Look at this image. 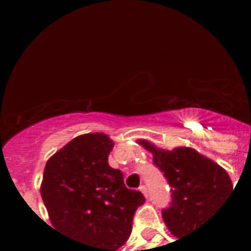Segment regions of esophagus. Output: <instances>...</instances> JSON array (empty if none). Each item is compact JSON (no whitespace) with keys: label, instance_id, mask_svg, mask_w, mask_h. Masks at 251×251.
<instances>
[{"label":"esophagus","instance_id":"esophagus-1","mask_svg":"<svg viewBox=\"0 0 251 251\" xmlns=\"http://www.w3.org/2000/svg\"><path fill=\"white\" fill-rule=\"evenodd\" d=\"M139 191H141L142 194L145 195L146 198H147V197H149V190H147V187H146L145 185H142V186L139 187Z\"/></svg>","mask_w":251,"mask_h":251}]
</instances>
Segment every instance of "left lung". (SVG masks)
<instances>
[{
  "mask_svg": "<svg viewBox=\"0 0 251 251\" xmlns=\"http://www.w3.org/2000/svg\"><path fill=\"white\" fill-rule=\"evenodd\" d=\"M138 143L152 153L153 164L167 178L172 191L171 206L163 210V220L175 237L181 238L212 216L233 190L224 168L191 147L159 149L151 142Z\"/></svg>",
  "mask_w": 251,
  "mask_h": 251,
  "instance_id": "left-lung-1",
  "label": "left lung"
}]
</instances>
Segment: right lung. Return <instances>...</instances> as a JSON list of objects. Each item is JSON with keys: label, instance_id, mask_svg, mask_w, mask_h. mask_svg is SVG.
Wrapping results in <instances>:
<instances>
[{"label": "right lung", "instance_id": "add662e5", "mask_svg": "<svg viewBox=\"0 0 251 251\" xmlns=\"http://www.w3.org/2000/svg\"><path fill=\"white\" fill-rule=\"evenodd\" d=\"M113 146L106 134H82L44 168L40 194L53 229L82 244L84 251L120 249L146 201L141 191L125 186L120 169L108 164Z\"/></svg>", "mask_w": 251, "mask_h": 251}]
</instances>
